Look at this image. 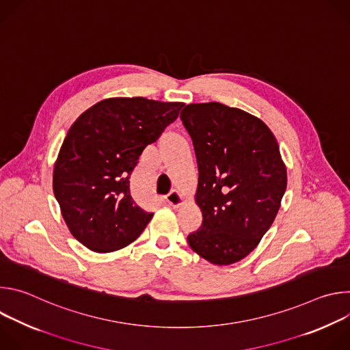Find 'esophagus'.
Segmentation results:
<instances>
[{"mask_svg":"<svg viewBox=\"0 0 350 350\" xmlns=\"http://www.w3.org/2000/svg\"><path fill=\"white\" fill-rule=\"evenodd\" d=\"M166 202L173 208H178L180 205L184 204V196L178 191L173 189L170 193L166 195Z\"/></svg>","mask_w":350,"mask_h":350,"instance_id":"34e87169","label":"esophagus"}]
</instances>
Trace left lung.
<instances>
[{
    "label": "left lung",
    "instance_id": "left-lung-1",
    "mask_svg": "<svg viewBox=\"0 0 350 350\" xmlns=\"http://www.w3.org/2000/svg\"><path fill=\"white\" fill-rule=\"evenodd\" d=\"M198 163L195 202L202 226L187 241L219 266L251 254L271 227L286 189V167L271 130L220 103L189 104L180 115Z\"/></svg>",
    "mask_w": 350,
    "mask_h": 350
}]
</instances>
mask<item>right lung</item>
I'll return each mask as SVG.
<instances>
[{
  "label": "right lung",
  "instance_id": "1",
  "mask_svg": "<svg viewBox=\"0 0 350 350\" xmlns=\"http://www.w3.org/2000/svg\"><path fill=\"white\" fill-rule=\"evenodd\" d=\"M183 103L108 98L69 129L54 166L53 188L72 235L94 252L135 241L154 213L130 195V176L146 145L173 123Z\"/></svg>",
  "mask_w": 350,
  "mask_h": 350
}]
</instances>
